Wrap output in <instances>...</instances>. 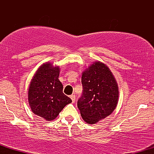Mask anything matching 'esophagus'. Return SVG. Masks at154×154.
Instances as JSON below:
<instances>
[{"label": "esophagus", "instance_id": "34e87169", "mask_svg": "<svg viewBox=\"0 0 154 154\" xmlns=\"http://www.w3.org/2000/svg\"><path fill=\"white\" fill-rule=\"evenodd\" d=\"M70 98H71V99H72V103H75V95H70Z\"/></svg>", "mask_w": 154, "mask_h": 154}]
</instances>
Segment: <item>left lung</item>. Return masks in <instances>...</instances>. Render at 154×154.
<instances>
[{
    "mask_svg": "<svg viewBox=\"0 0 154 154\" xmlns=\"http://www.w3.org/2000/svg\"><path fill=\"white\" fill-rule=\"evenodd\" d=\"M82 85L77 107L83 120L95 124L110 115L117 105L119 88L109 67L100 61L93 63L82 72Z\"/></svg>",
    "mask_w": 154,
    "mask_h": 154,
    "instance_id": "obj_1",
    "label": "left lung"
}]
</instances>
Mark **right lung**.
Instances as JSON below:
<instances>
[{"mask_svg":"<svg viewBox=\"0 0 154 154\" xmlns=\"http://www.w3.org/2000/svg\"><path fill=\"white\" fill-rule=\"evenodd\" d=\"M60 69L45 63L40 66L32 79L28 90V101L35 114L51 121L57 117L71 98L63 93L59 79Z\"/></svg>","mask_w":154,"mask_h":154,"instance_id":"1","label":"right lung"}]
</instances>
